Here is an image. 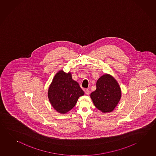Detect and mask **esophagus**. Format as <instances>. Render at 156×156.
<instances>
[{
  "label": "esophagus",
  "instance_id": "34e87169",
  "mask_svg": "<svg viewBox=\"0 0 156 156\" xmlns=\"http://www.w3.org/2000/svg\"><path fill=\"white\" fill-rule=\"evenodd\" d=\"M85 94L87 95H89V94H90V91H89V89H85Z\"/></svg>",
  "mask_w": 156,
  "mask_h": 156
}]
</instances>
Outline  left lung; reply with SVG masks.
<instances>
[{
  "label": "left lung",
  "instance_id": "8db88e82",
  "mask_svg": "<svg viewBox=\"0 0 156 156\" xmlns=\"http://www.w3.org/2000/svg\"><path fill=\"white\" fill-rule=\"evenodd\" d=\"M121 89L117 80L104 74L96 82V89L90 94L95 106L104 113L112 112L121 98Z\"/></svg>",
  "mask_w": 156,
  "mask_h": 156
}]
</instances>
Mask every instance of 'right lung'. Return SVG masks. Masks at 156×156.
Returning <instances> with one entry per match:
<instances>
[{
  "mask_svg": "<svg viewBox=\"0 0 156 156\" xmlns=\"http://www.w3.org/2000/svg\"><path fill=\"white\" fill-rule=\"evenodd\" d=\"M84 92L79 84L72 79L71 73L60 70L52 79L48 89V98L56 111L65 114L72 109Z\"/></svg>",
  "mask_w": 156,
  "mask_h": 156,
  "instance_id": "right-lung-1",
  "label": "right lung"
}]
</instances>
